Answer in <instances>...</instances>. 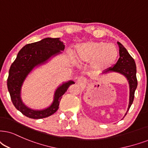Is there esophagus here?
<instances>
[{
  "label": "esophagus",
  "mask_w": 148,
  "mask_h": 148,
  "mask_svg": "<svg viewBox=\"0 0 148 148\" xmlns=\"http://www.w3.org/2000/svg\"><path fill=\"white\" fill-rule=\"evenodd\" d=\"M78 83L80 84V85H85V84L87 83V80L86 79L85 77L80 76V77L78 78Z\"/></svg>",
  "instance_id": "obj_1"
}]
</instances>
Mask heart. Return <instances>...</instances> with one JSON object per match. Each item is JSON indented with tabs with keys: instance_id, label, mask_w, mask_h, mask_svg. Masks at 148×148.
I'll list each match as a JSON object with an SVG mask.
<instances>
[{
	"instance_id": "1",
	"label": "heart",
	"mask_w": 148,
	"mask_h": 148,
	"mask_svg": "<svg viewBox=\"0 0 148 148\" xmlns=\"http://www.w3.org/2000/svg\"><path fill=\"white\" fill-rule=\"evenodd\" d=\"M75 55L79 63H91L95 70H104L115 62L118 50L113 44L89 41L76 46Z\"/></svg>"
}]
</instances>
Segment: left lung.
Instances as JSON below:
<instances>
[{
    "label": "left lung",
    "mask_w": 148,
    "mask_h": 148,
    "mask_svg": "<svg viewBox=\"0 0 148 148\" xmlns=\"http://www.w3.org/2000/svg\"><path fill=\"white\" fill-rule=\"evenodd\" d=\"M119 46V58L116 63V64L112 68H110L108 70L104 71L102 74H106L107 72H118L124 75L128 80L129 86H130V100H129V105L128 108V111L129 108L131 106L134 100V91H135L136 87H137V79H136V68L135 61L134 59L127 50L125 48L121 43L117 42ZM127 113H126V115Z\"/></svg>",
    "instance_id": "8db88e82"
}]
</instances>
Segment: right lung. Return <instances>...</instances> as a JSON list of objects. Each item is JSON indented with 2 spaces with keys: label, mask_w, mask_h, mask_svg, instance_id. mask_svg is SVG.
<instances>
[{
  "label": "right lung",
  "mask_w": 148,
  "mask_h": 148,
  "mask_svg": "<svg viewBox=\"0 0 148 148\" xmlns=\"http://www.w3.org/2000/svg\"><path fill=\"white\" fill-rule=\"evenodd\" d=\"M65 45L59 38L43 39L39 42L24 46L18 52L16 59L11 65L7 78V87L11 99L17 109L29 118L42 119L49 117L59 108L62 96L74 82L70 80L58 87L55 91L54 101L49 107L44 110H33L22 103L20 91L23 82L28 74L37 65L46 63L52 56L61 53Z\"/></svg>",
  "instance_id": "right-lung-1"
}]
</instances>
